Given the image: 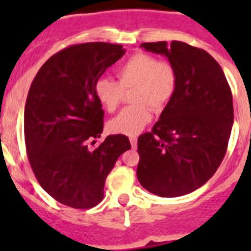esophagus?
Masks as SVG:
<instances>
[{
  "mask_svg": "<svg viewBox=\"0 0 251 251\" xmlns=\"http://www.w3.org/2000/svg\"><path fill=\"white\" fill-rule=\"evenodd\" d=\"M130 143H131V147H133V149H137V145H138L137 137L130 138Z\"/></svg>",
  "mask_w": 251,
  "mask_h": 251,
  "instance_id": "esophagus-1",
  "label": "esophagus"
}]
</instances>
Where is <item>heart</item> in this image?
Instances as JSON below:
<instances>
[{
    "instance_id": "heart-1",
    "label": "heart",
    "mask_w": 251,
    "mask_h": 251,
    "mask_svg": "<svg viewBox=\"0 0 251 251\" xmlns=\"http://www.w3.org/2000/svg\"><path fill=\"white\" fill-rule=\"evenodd\" d=\"M117 79L100 78L95 83V95L106 112H114L121 104L124 91L133 90L131 102L108 122L110 133L134 137L145 129L155 112H161L175 95L177 74L173 65L159 61L147 53H135L117 69Z\"/></svg>"
}]
</instances>
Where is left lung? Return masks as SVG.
Segmentation results:
<instances>
[{
    "label": "left lung",
    "instance_id": "left-lung-1",
    "mask_svg": "<svg viewBox=\"0 0 251 251\" xmlns=\"http://www.w3.org/2000/svg\"><path fill=\"white\" fill-rule=\"evenodd\" d=\"M141 47L167 57L177 87L152 130L138 138V181L159 197H181L204 185L226 156L233 125L232 92L206 50L182 41Z\"/></svg>",
    "mask_w": 251,
    "mask_h": 251
}]
</instances>
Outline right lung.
Masks as SVG:
<instances>
[{
    "label": "right lung",
    "instance_id": "obj_1",
    "mask_svg": "<svg viewBox=\"0 0 251 251\" xmlns=\"http://www.w3.org/2000/svg\"><path fill=\"white\" fill-rule=\"evenodd\" d=\"M124 54L118 44L70 45L41 66L29 87L25 108L29 164L41 187L65 206L86 210L101 202L106 176L131 149L122 134L88 146L104 126L95 83Z\"/></svg>",
    "mask_w": 251,
    "mask_h": 251
}]
</instances>
